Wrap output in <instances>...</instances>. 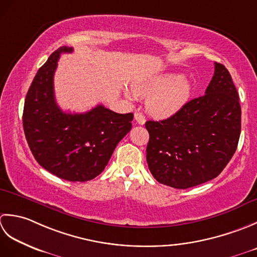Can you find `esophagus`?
<instances>
[{
	"mask_svg": "<svg viewBox=\"0 0 257 257\" xmlns=\"http://www.w3.org/2000/svg\"><path fill=\"white\" fill-rule=\"evenodd\" d=\"M134 119L136 122H138L140 125H143V124H145V116H144V114H142L141 112H135V114H134Z\"/></svg>",
	"mask_w": 257,
	"mask_h": 257,
	"instance_id": "esophagus-1",
	"label": "esophagus"
}]
</instances>
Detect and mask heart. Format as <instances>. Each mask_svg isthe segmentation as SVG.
Here are the masks:
<instances>
[{
	"mask_svg": "<svg viewBox=\"0 0 257 257\" xmlns=\"http://www.w3.org/2000/svg\"><path fill=\"white\" fill-rule=\"evenodd\" d=\"M135 95L146 97V109L158 118H165L184 105L191 93V83L186 77L166 74L151 78L133 86Z\"/></svg>",
	"mask_w": 257,
	"mask_h": 257,
	"instance_id": "1",
	"label": "heart"
}]
</instances>
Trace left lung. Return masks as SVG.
Returning a JSON list of instances; mask_svg holds the SVG:
<instances>
[{
  "instance_id": "obj_1",
  "label": "left lung",
  "mask_w": 257,
  "mask_h": 257,
  "mask_svg": "<svg viewBox=\"0 0 257 257\" xmlns=\"http://www.w3.org/2000/svg\"><path fill=\"white\" fill-rule=\"evenodd\" d=\"M204 95L171 117L148 121L146 161L161 184L185 190L219 175L237 149L240 105L231 74L215 63Z\"/></svg>"
}]
</instances>
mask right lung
<instances>
[{"instance_id":"right-lung-1","label":"right lung","mask_w":257,"mask_h":257,"mask_svg":"<svg viewBox=\"0 0 257 257\" xmlns=\"http://www.w3.org/2000/svg\"><path fill=\"white\" fill-rule=\"evenodd\" d=\"M53 52L36 73L26 94L23 128L38 163L60 179L86 182L105 169L119 141L132 128L133 114L97 105L86 113H65L56 104L54 73L62 53Z\"/></svg>"}]
</instances>
